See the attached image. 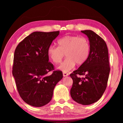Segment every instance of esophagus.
<instances>
[{
    "mask_svg": "<svg viewBox=\"0 0 123 123\" xmlns=\"http://www.w3.org/2000/svg\"><path fill=\"white\" fill-rule=\"evenodd\" d=\"M68 73H67V72H63V76H68Z\"/></svg>",
    "mask_w": 123,
    "mask_h": 123,
    "instance_id": "1",
    "label": "esophagus"
}]
</instances>
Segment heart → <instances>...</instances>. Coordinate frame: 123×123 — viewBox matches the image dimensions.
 Here are the masks:
<instances>
[{
    "label": "heart",
    "instance_id": "1",
    "mask_svg": "<svg viewBox=\"0 0 123 123\" xmlns=\"http://www.w3.org/2000/svg\"><path fill=\"white\" fill-rule=\"evenodd\" d=\"M58 47L50 45L48 49L50 59L55 63H59L66 55V59L59 68L66 72L74 67L75 64L82 65L87 60L90 51L89 41L84 37L67 35L57 41Z\"/></svg>",
    "mask_w": 123,
    "mask_h": 123
}]
</instances>
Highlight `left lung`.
I'll return each mask as SVG.
<instances>
[{
    "label": "left lung",
    "instance_id": "8db88e82",
    "mask_svg": "<svg viewBox=\"0 0 123 123\" xmlns=\"http://www.w3.org/2000/svg\"><path fill=\"white\" fill-rule=\"evenodd\" d=\"M81 32L88 37L90 51L86 62L70 74L73 81L70 95L75 101L87 105L99 100L104 94L110 67L105 41L92 30Z\"/></svg>",
    "mask_w": 123,
    "mask_h": 123
}]
</instances>
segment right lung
Masks as SVG:
<instances>
[{
	"label": "right lung",
	"mask_w": 123,
	"mask_h": 123,
	"mask_svg": "<svg viewBox=\"0 0 123 123\" xmlns=\"http://www.w3.org/2000/svg\"><path fill=\"white\" fill-rule=\"evenodd\" d=\"M60 31L34 32L18 44L14 51L12 74L21 98L34 107H41L51 100L53 91L63 78L49 62L48 49ZM53 72L50 76L47 73Z\"/></svg>",
	"instance_id": "1"
}]
</instances>
